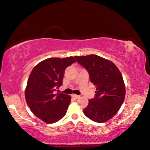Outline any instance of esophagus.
<instances>
[{
  "label": "esophagus",
  "instance_id": "obj_1",
  "mask_svg": "<svg viewBox=\"0 0 150 150\" xmlns=\"http://www.w3.org/2000/svg\"><path fill=\"white\" fill-rule=\"evenodd\" d=\"M71 97H72V98H74V99H77V98H79L80 96H79V95H75V94H73L71 95Z\"/></svg>",
  "mask_w": 150,
  "mask_h": 150
}]
</instances>
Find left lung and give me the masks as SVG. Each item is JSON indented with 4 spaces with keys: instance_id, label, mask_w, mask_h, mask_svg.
I'll list each match as a JSON object with an SVG mask.
<instances>
[{
    "instance_id": "left-lung-1",
    "label": "left lung",
    "mask_w": 150,
    "mask_h": 150,
    "mask_svg": "<svg viewBox=\"0 0 150 150\" xmlns=\"http://www.w3.org/2000/svg\"><path fill=\"white\" fill-rule=\"evenodd\" d=\"M75 58L87 70L91 82L96 86L95 97L89 100L84 113L94 122H106L118 112L125 98L121 73L114 63L96 55Z\"/></svg>"
}]
</instances>
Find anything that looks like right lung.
I'll list each match as a JSON object with an SVG mask.
<instances>
[{
  "instance_id": "1",
  "label": "right lung",
  "mask_w": 150,
  "mask_h": 150,
  "mask_svg": "<svg viewBox=\"0 0 150 150\" xmlns=\"http://www.w3.org/2000/svg\"><path fill=\"white\" fill-rule=\"evenodd\" d=\"M75 62L73 57L49 58L39 62L31 71L25 98L33 113L44 122L55 123L66 115L71 97L54 94V91L62 84L66 68Z\"/></svg>"
}]
</instances>
